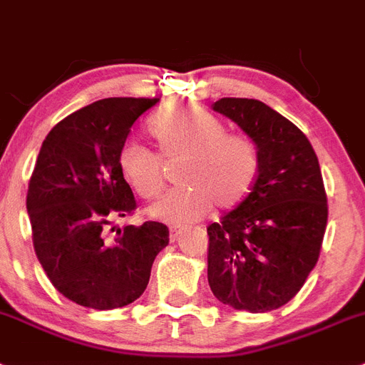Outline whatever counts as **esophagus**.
Masks as SVG:
<instances>
[{
	"mask_svg": "<svg viewBox=\"0 0 365 365\" xmlns=\"http://www.w3.org/2000/svg\"><path fill=\"white\" fill-rule=\"evenodd\" d=\"M185 233V230L183 227H170V242H176V240L182 239V235Z\"/></svg>",
	"mask_w": 365,
	"mask_h": 365,
	"instance_id": "34e87169",
	"label": "esophagus"
}]
</instances>
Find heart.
Returning a JSON list of instances; mask_svg holds the SVG:
<instances>
[{
    "label": "heart",
    "instance_id": "1",
    "mask_svg": "<svg viewBox=\"0 0 365 365\" xmlns=\"http://www.w3.org/2000/svg\"><path fill=\"white\" fill-rule=\"evenodd\" d=\"M150 130L165 158H183L178 173L183 187L165 192L150 205V217L183 226L204 217L213 204L231 209L248 198L261 169V154L252 138L226 132L218 117L200 108L160 113ZM119 169L143 198H154L163 189L160 154L138 141L123 145Z\"/></svg>",
    "mask_w": 365,
    "mask_h": 365
}]
</instances>
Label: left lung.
<instances>
[{"label": "left lung", "instance_id": "8db88e82", "mask_svg": "<svg viewBox=\"0 0 365 365\" xmlns=\"http://www.w3.org/2000/svg\"><path fill=\"white\" fill-rule=\"evenodd\" d=\"M257 143L252 192L207 227V281L224 305L268 312L287 305L312 272L327 227L318 156L287 117L255 99L211 104Z\"/></svg>", "mask_w": 365, "mask_h": 365}]
</instances>
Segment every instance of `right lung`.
Segmentation results:
<instances>
[{"mask_svg": "<svg viewBox=\"0 0 365 365\" xmlns=\"http://www.w3.org/2000/svg\"><path fill=\"white\" fill-rule=\"evenodd\" d=\"M158 101H97L62 119L40 148L27 191L34 252L53 287L77 305L112 310L134 303L169 244L161 222L113 226L135 209L119 152Z\"/></svg>", "mask_w": 365, "mask_h": 365, "instance_id": "add662e5", "label": "right lung"}]
</instances>
